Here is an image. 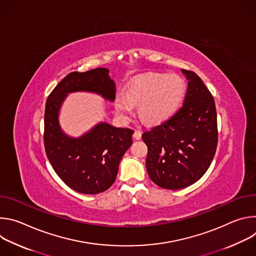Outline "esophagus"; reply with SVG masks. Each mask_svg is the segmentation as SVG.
Returning <instances> with one entry per match:
<instances>
[{
    "mask_svg": "<svg viewBox=\"0 0 256 256\" xmlns=\"http://www.w3.org/2000/svg\"><path fill=\"white\" fill-rule=\"evenodd\" d=\"M134 138L136 140H140V138H142V132H140V130H134Z\"/></svg>",
    "mask_w": 256,
    "mask_h": 256,
    "instance_id": "obj_1",
    "label": "esophagus"
}]
</instances>
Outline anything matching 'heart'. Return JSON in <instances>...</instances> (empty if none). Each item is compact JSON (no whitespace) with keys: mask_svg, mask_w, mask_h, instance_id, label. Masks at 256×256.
<instances>
[{"mask_svg":"<svg viewBox=\"0 0 256 256\" xmlns=\"http://www.w3.org/2000/svg\"><path fill=\"white\" fill-rule=\"evenodd\" d=\"M186 93V81L178 74H149L132 82L126 96H116V110L124 120H130L134 114V105L140 104V118L159 124L177 112Z\"/></svg>","mask_w":256,"mask_h":256,"instance_id":"obj_1","label":"heart"}]
</instances>
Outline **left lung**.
<instances>
[{"label": "left lung", "instance_id": "8db88e82", "mask_svg": "<svg viewBox=\"0 0 256 256\" xmlns=\"http://www.w3.org/2000/svg\"><path fill=\"white\" fill-rule=\"evenodd\" d=\"M182 72L188 80L184 105L142 136L148 147L146 167L151 180L172 190L188 188L202 178L218 144L214 97L194 72Z\"/></svg>", "mask_w": 256, "mask_h": 256}]
</instances>
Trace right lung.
Listing matches in <instances>:
<instances>
[{"mask_svg":"<svg viewBox=\"0 0 256 256\" xmlns=\"http://www.w3.org/2000/svg\"><path fill=\"white\" fill-rule=\"evenodd\" d=\"M105 68L84 72H72L50 94L44 112V148L54 170L64 184L80 194H97L116 181L120 162L132 144L130 128L100 122L75 138L58 124V112L70 92L87 91L114 101L116 84Z\"/></svg>","mask_w":256,"mask_h":256,"instance_id":"1","label":"right lung"}]
</instances>
